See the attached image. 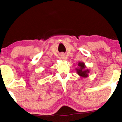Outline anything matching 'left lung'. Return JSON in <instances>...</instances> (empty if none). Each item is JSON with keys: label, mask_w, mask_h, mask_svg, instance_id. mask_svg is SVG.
Segmentation results:
<instances>
[{"label": "left lung", "mask_w": 122, "mask_h": 122, "mask_svg": "<svg viewBox=\"0 0 122 122\" xmlns=\"http://www.w3.org/2000/svg\"><path fill=\"white\" fill-rule=\"evenodd\" d=\"M76 71L77 75L82 78L87 77H88V73L90 72V71L86 68L85 63L83 62H79L78 68H76Z\"/></svg>", "instance_id": "left-lung-1"}]
</instances>
